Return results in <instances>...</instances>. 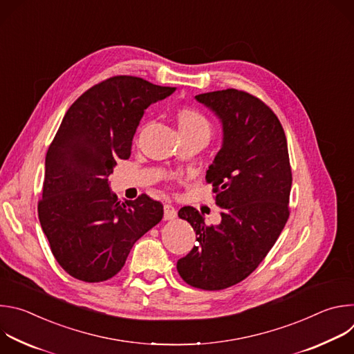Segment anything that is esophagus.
I'll return each instance as SVG.
<instances>
[{
	"instance_id": "34e87169",
	"label": "esophagus",
	"mask_w": 354,
	"mask_h": 354,
	"mask_svg": "<svg viewBox=\"0 0 354 354\" xmlns=\"http://www.w3.org/2000/svg\"><path fill=\"white\" fill-rule=\"evenodd\" d=\"M176 216H178V212L174 206H171V205L164 206V218L165 220H174V218H176Z\"/></svg>"
}]
</instances>
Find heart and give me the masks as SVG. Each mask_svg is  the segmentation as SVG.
I'll list each match as a JSON object with an SVG mask.
<instances>
[{
    "instance_id": "obj_1",
    "label": "heart",
    "mask_w": 354,
    "mask_h": 354,
    "mask_svg": "<svg viewBox=\"0 0 354 354\" xmlns=\"http://www.w3.org/2000/svg\"><path fill=\"white\" fill-rule=\"evenodd\" d=\"M178 129L182 136L193 134V133H209L210 134V123L198 111L193 108H180L176 112Z\"/></svg>"
}]
</instances>
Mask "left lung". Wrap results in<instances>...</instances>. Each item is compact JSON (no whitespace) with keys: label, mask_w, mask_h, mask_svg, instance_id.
Here are the masks:
<instances>
[{"label":"left lung","mask_w":354,"mask_h":354,"mask_svg":"<svg viewBox=\"0 0 354 354\" xmlns=\"http://www.w3.org/2000/svg\"><path fill=\"white\" fill-rule=\"evenodd\" d=\"M194 97L221 122L223 144L206 179L214 186L216 205L225 210L218 225H206L193 207L179 210L197 243L176 269L193 287L223 290L259 266L287 223L292 180L287 140L272 109L243 91Z\"/></svg>","instance_id":"1"}]
</instances>
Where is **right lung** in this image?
<instances>
[{
    "instance_id": "right-lung-1",
    "label": "right lung",
    "mask_w": 354,
    "mask_h": 354,
    "mask_svg": "<svg viewBox=\"0 0 354 354\" xmlns=\"http://www.w3.org/2000/svg\"><path fill=\"white\" fill-rule=\"evenodd\" d=\"M175 89L118 75L89 88L64 115L46 154L37 212L70 276L86 283L113 277L134 242L162 220L164 206L147 194L122 203L109 175L118 160L130 157L144 111Z\"/></svg>"
}]
</instances>
